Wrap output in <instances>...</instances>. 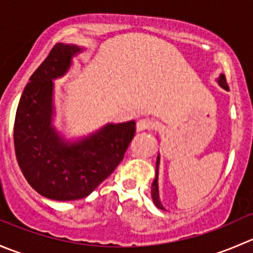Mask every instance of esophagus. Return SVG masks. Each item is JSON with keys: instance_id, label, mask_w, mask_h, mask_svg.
Wrapping results in <instances>:
<instances>
[{"instance_id": "obj_1", "label": "esophagus", "mask_w": 253, "mask_h": 253, "mask_svg": "<svg viewBox=\"0 0 253 253\" xmlns=\"http://www.w3.org/2000/svg\"><path fill=\"white\" fill-rule=\"evenodd\" d=\"M155 126V124L153 122V120L149 119H142L138 120L136 124V131L137 132H142L145 131V129H150Z\"/></svg>"}]
</instances>
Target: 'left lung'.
Instances as JSON below:
<instances>
[{
  "label": "left lung",
  "mask_w": 253,
  "mask_h": 253,
  "mask_svg": "<svg viewBox=\"0 0 253 253\" xmlns=\"http://www.w3.org/2000/svg\"><path fill=\"white\" fill-rule=\"evenodd\" d=\"M216 82H218V84L221 86V88H224V89L228 88V86H226L225 76H224L223 73H220V76H219V77L216 78ZM159 164H160V154H158L157 164H155V165H157V167H155V177H154V181H153V183H152V200H153V203H154V206L157 207V208L165 211V208H164V207H163L162 202H160L159 187H158V176H159Z\"/></svg>",
  "instance_id": "8db88e82"
}]
</instances>
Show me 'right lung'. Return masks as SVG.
<instances>
[{"label": "right lung", "instance_id": "add662e5", "mask_svg": "<svg viewBox=\"0 0 253 253\" xmlns=\"http://www.w3.org/2000/svg\"><path fill=\"white\" fill-rule=\"evenodd\" d=\"M85 50L58 42L25 85L14 121V149L25 180L42 197L75 201L90 195L124 159L134 121L106 124L85 137L66 138L53 125L55 83Z\"/></svg>", "mask_w": 253, "mask_h": 253}]
</instances>
